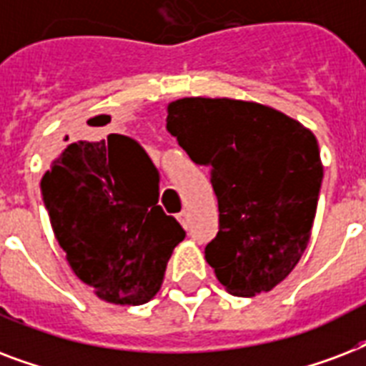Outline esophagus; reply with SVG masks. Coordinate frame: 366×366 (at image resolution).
<instances>
[{
  "mask_svg": "<svg viewBox=\"0 0 366 366\" xmlns=\"http://www.w3.org/2000/svg\"><path fill=\"white\" fill-rule=\"evenodd\" d=\"M178 222L182 224L184 228H188V214H186V212H180V214H178Z\"/></svg>",
  "mask_w": 366,
  "mask_h": 366,
  "instance_id": "esophagus-1",
  "label": "esophagus"
}]
</instances>
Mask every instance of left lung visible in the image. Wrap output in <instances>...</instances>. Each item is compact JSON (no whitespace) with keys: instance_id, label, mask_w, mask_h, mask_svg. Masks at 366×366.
I'll list each match as a JSON object with an SVG mask.
<instances>
[{"instance_id":"left-lung-1","label":"left lung","mask_w":366,"mask_h":366,"mask_svg":"<svg viewBox=\"0 0 366 366\" xmlns=\"http://www.w3.org/2000/svg\"><path fill=\"white\" fill-rule=\"evenodd\" d=\"M167 131L211 167L220 214L205 258L218 281L235 296L272 290L310 241L323 180L313 132L273 108L229 99L172 102Z\"/></svg>"}]
</instances>
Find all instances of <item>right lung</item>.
<instances>
[{"mask_svg":"<svg viewBox=\"0 0 366 366\" xmlns=\"http://www.w3.org/2000/svg\"><path fill=\"white\" fill-rule=\"evenodd\" d=\"M41 195L74 273L112 304L152 300L172 249L186 237L159 201V171L131 137L62 138Z\"/></svg>","mask_w":366,"mask_h":366,"instance_id":"right-lung-1","label":"right lung"}]
</instances>
